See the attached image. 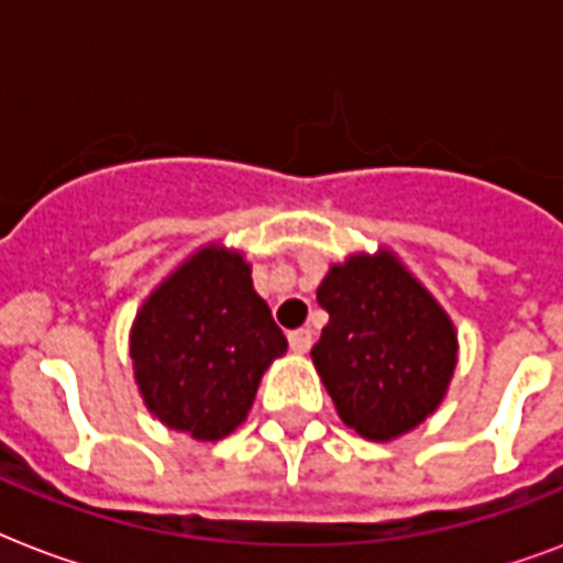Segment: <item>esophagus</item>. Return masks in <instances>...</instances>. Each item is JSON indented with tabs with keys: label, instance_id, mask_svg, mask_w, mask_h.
I'll use <instances>...</instances> for the list:
<instances>
[{
	"label": "esophagus",
	"instance_id": "esophagus-1",
	"mask_svg": "<svg viewBox=\"0 0 563 563\" xmlns=\"http://www.w3.org/2000/svg\"><path fill=\"white\" fill-rule=\"evenodd\" d=\"M289 347L295 353H309V347H312V330H307V327H300V330H291Z\"/></svg>",
	"mask_w": 563,
	"mask_h": 563
}]
</instances>
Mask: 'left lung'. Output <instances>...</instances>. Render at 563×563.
Masks as SVG:
<instances>
[{
	"label": "left lung",
	"instance_id": "8db88e82",
	"mask_svg": "<svg viewBox=\"0 0 563 563\" xmlns=\"http://www.w3.org/2000/svg\"><path fill=\"white\" fill-rule=\"evenodd\" d=\"M318 303L330 324L312 362L347 427L391 441L438 409L455 371L453 321L391 254L333 265Z\"/></svg>",
	"mask_w": 563,
	"mask_h": 563
}]
</instances>
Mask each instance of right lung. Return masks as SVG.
Returning a JSON list of instances; mask_svg holds the SVG:
<instances>
[{
  "mask_svg": "<svg viewBox=\"0 0 563 563\" xmlns=\"http://www.w3.org/2000/svg\"><path fill=\"white\" fill-rule=\"evenodd\" d=\"M286 347L251 265L212 245L157 286L131 330L145 406L198 441H219L245 420L263 371Z\"/></svg>",
  "mask_w": 563,
  "mask_h": 563,
  "instance_id": "obj_1",
  "label": "right lung"
}]
</instances>
